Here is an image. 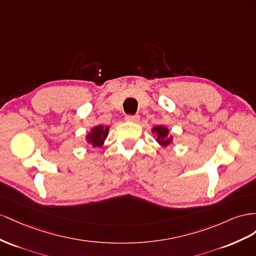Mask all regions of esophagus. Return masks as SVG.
<instances>
[{"mask_svg": "<svg viewBox=\"0 0 256 256\" xmlns=\"http://www.w3.org/2000/svg\"><path fill=\"white\" fill-rule=\"evenodd\" d=\"M140 116L138 114H135V116L128 114V116H126V120L130 121V122H138V121H140Z\"/></svg>", "mask_w": 256, "mask_h": 256, "instance_id": "esophagus-1", "label": "esophagus"}]
</instances>
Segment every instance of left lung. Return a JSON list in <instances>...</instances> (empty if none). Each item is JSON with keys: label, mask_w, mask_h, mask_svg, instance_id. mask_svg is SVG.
I'll list each match as a JSON object with an SVG mask.
<instances>
[{"label": "left lung", "mask_w": 256, "mask_h": 256, "mask_svg": "<svg viewBox=\"0 0 256 256\" xmlns=\"http://www.w3.org/2000/svg\"><path fill=\"white\" fill-rule=\"evenodd\" d=\"M152 133L156 135V140L162 146V147H167V146L172 142V137L170 136V130L164 126H153Z\"/></svg>", "instance_id": "8db88e82"}]
</instances>
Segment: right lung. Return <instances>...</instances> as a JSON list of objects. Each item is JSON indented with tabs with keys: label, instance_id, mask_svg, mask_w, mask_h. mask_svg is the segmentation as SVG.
Instances as JSON below:
<instances>
[{
	"label": "right lung",
	"instance_id": "add662e5",
	"mask_svg": "<svg viewBox=\"0 0 256 256\" xmlns=\"http://www.w3.org/2000/svg\"><path fill=\"white\" fill-rule=\"evenodd\" d=\"M109 132V126H94L90 133H88L86 140L88 144H90L93 148L100 147L104 144V140L107 138Z\"/></svg>",
	"mask_w": 256,
	"mask_h": 256
}]
</instances>
